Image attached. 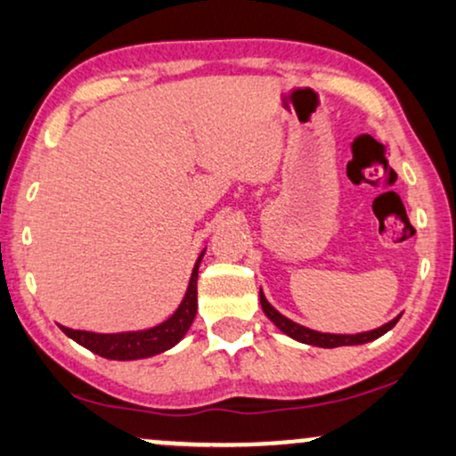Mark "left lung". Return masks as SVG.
Instances as JSON below:
<instances>
[{"label":"left lung","mask_w":456,"mask_h":456,"mask_svg":"<svg viewBox=\"0 0 456 456\" xmlns=\"http://www.w3.org/2000/svg\"><path fill=\"white\" fill-rule=\"evenodd\" d=\"M261 307L265 311V315L273 322L275 326L280 328L281 332L288 334V337L297 338V341L301 343H307V345H315V347H343V345H362V343H368V341H374V338L383 337L385 332L391 330L397 324V320H400V315H397L395 320H391L389 324H385L381 328H377V330H370V332H360V334H326V332H315V330H309V328H305L301 324H297V322L284 318V315L280 314V311H275L271 305L267 303V298L263 297L261 292Z\"/></svg>","instance_id":"obj_1"}]
</instances>
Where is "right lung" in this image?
<instances>
[{
  "label": "right lung",
  "mask_w": 456,
  "mask_h": 456,
  "mask_svg": "<svg viewBox=\"0 0 456 456\" xmlns=\"http://www.w3.org/2000/svg\"><path fill=\"white\" fill-rule=\"evenodd\" d=\"M198 263H195L191 280H189L187 295L178 309L170 315L168 320L161 322L159 326L149 328V330L136 332H118V334H99V332H86V330H71V328L61 326V330L71 337L75 343L82 347L90 349L92 354H99L107 360H142V357H151L161 351L175 347V345L185 337V332L191 326L198 311Z\"/></svg>",
  "instance_id": "1"
}]
</instances>
